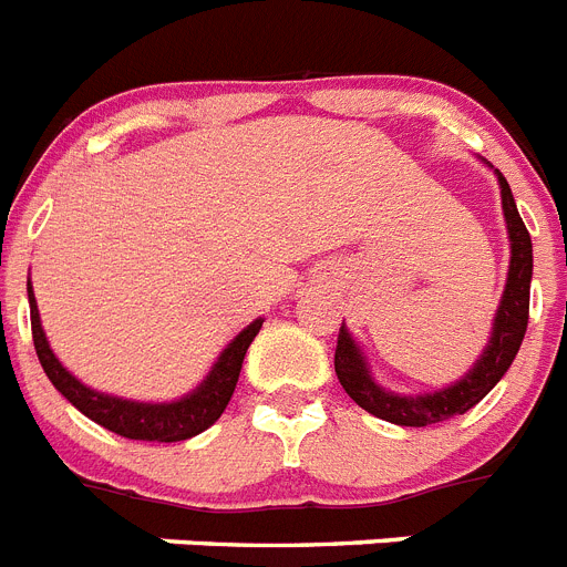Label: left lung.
Listing matches in <instances>:
<instances>
[{
  "mask_svg": "<svg viewBox=\"0 0 567 567\" xmlns=\"http://www.w3.org/2000/svg\"><path fill=\"white\" fill-rule=\"evenodd\" d=\"M502 186V209H505L507 235H511V272H507V287L502 295V307L493 321V336L487 343L485 355L478 358V364L473 372H467L458 384L439 390L433 395H393L381 390L367 372L364 355L358 352L352 343L350 332L338 330V347H336V375L341 386L347 390L358 408H364L367 413L379 415L390 424H401V427H430V424L447 422L453 415L467 413L476 408L478 401L491 393L493 386L499 384V379L507 372V367L514 364L516 352L522 347V338L527 330V316H530V275H534V246H530V235H527L525 224H522L519 212H516L514 195L511 186L499 174Z\"/></svg>",
  "mask_w": 567,
  "mask_h": 567,
  "instance_id": "left-lung-1",
  "label": "left lung"
}]
</instances>
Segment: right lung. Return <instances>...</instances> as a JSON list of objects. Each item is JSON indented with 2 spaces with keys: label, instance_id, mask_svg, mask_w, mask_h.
<instances>
[{
  "label": "right lung",
  "instance_id": "add662e5",
  "mask_svg": "<svg viewBox=\"0 0 567 567\" xmlns=\"http://www.w3.org/2000/svg\"><path fill=\"white\" fill-rule=\"evenodd\" d=\"M28 301H31L33 350L40 355V364L42 370H45L48 379H51V384L56 386L82 415H89L91 422L111 430V433L123 435V439H134V442H183V439H192V435L212 427L226 410V404H229L231 393H235V384L237 379H240V367H244L249 343L255 341V336H258L260 327H264L260 318L255 323H249V327L226 347L220 361L215 364V370L209 372V379L203 381L192 395L174 401V404H137V401H123L114 399V395L94 393V390H89L85 384H80V381L56 361V355H53L51 347H48L45 332H42L40 323V309H37V301H33L31 284H28Z\"/></svg>",
  "mask_w": 567,
  "mask_h": 567
}]
</instances>
